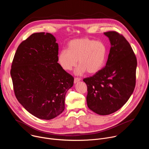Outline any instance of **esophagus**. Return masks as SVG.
I'll use <instances>...</instances> for the list:
<instances>
[{
  "label": "esophagus",
  "mask_w": 149,
  "mask_h": 149,
  "mask_svg": "<svg viewBox=\"0 0 149 149\" xmlns=\"http://www.w3.org/2000/svg\"><path fill=\"white\" fill-rule=\"evenodd\" d=\"M80 80H81V79H80L79 78H78V77H75V78H74V83L75 84V83H77V82H79Z\"/></svg>",
  "instance_id": "obj_1"
}]
</instances>
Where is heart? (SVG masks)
<instances>
[{"label": "heart", "instance_id": "1", "mask_svg": "<svg viewBox=\"0 0 149 149\" xmlns=\"http://www.w3.org/2000/svg\"><path fill=\"white\" fill-rule=\"evenodd\" d=\"M107 55V48L104 42L85 37L71 40L68 49L59 52L58 61L63 70L70 71L77 65L78 59L75 74L81 75L86 71L93 74L102 68Z\"/></svg>", "mask_w": 149, "mask_h": 149}]
</instances>
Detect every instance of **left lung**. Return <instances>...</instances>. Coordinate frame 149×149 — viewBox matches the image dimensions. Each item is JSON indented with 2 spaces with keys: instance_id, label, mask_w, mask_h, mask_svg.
<instances>
[{
  "instance_id": "obj_1",
  "label": "left lung",
  "mask_w": 149,
  "mask_h": 149,
  "mask_svg": "<svg viewBox=\"0 0 149 149\" xmlns=\"http://www.w3.org/2000/svg\"><path fill=\"white\" fill-rule=\"evenodd\" d=\"M111 48L105 66L83 81L88 108L102 116L112 114L129 100L136 86L137 58L129 42L116 31L104 32Z\"/></svg>"
}]
</instances>
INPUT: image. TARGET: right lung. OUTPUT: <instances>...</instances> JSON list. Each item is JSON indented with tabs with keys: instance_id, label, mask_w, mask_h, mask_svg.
Returning a JSON list of instances; mask_svg holds the SVG:
<instances>
[{
	"instance_id": "right-lung-1",
	"label": "right lung",
	"mask_w": 149,
	"mask_h": 149,
	"mask_svg": "<svg viewBox=\"0 0 149 149\" xmlns=\"http://www.w3.org/2000/svg\"><path fill=\"white\" fill-rule=\"evenodd\" d=\"M58 44L49 33L32 34L17 48L10 70L15 96L35 117L51 120L65 109L74 77L58 63Z\"/></svg>"
}]
</instances>
